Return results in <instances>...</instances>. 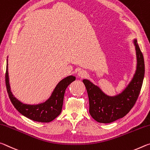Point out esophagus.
<instances>
[{"instance_id": "34e87169", "label": "esophagus", "mask_w": 150, "mask_h": 150, "mask_svg": "<svg viewBox=\"0 0 150 150\" xmlns=\"http://www.w3.org/2000/svg\"><path fill=\"white\" fill-rule=\"evenodd\" d=\"M78 76H80L81 78H84V76H86V72L84 70H81L78 72Z\"/></svg>"}]
</instances>
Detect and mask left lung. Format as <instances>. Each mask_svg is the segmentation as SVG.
Returning <instances> with one entry per match:
<instances>
[{"label":"left lung","instance_id":"1","mask_svg":"<svg viewBox=\"0 0 150 150\" xmlns=\"http://www.w3.org/2000/svg\"><path fill=\"white\" fill-rule=\"evenodd\" d=\"M135 45L137 70L130 84L121 94L115 97L108 96L89 80H83L89 98L90 114L100 123H111L124 117L136 104L143 84L145 64L143 54L137 40H135Z\"/></svg>","mask_w":150,"mask_h":150}]
</instances>
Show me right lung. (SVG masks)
I'll use <instances>...</instances> for the list:
<instances>
[{
    "label": "right lung",
    "mask_w": 150,
    "mask_h": 150,
    "mask_svg": "<svg viewBox=\"0 0 150 150\" xmlns=\"http://www.w3.org/2000/svg\"><path fill=\"white\" fill-rule=\"evenodd\" d=\"M75 79L74 76H70L61 80L56 86L51 97L43 104L38 105L24 104L17 100L11 91L8 82V64L6 65L5 83L7 92L12 104L21 114L36 122H50L60 115L62 108L65 90L68 86Z\"/></svg>",
    "instance_id": "obj_1"
}]
</instances>
